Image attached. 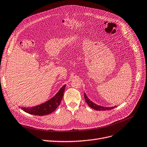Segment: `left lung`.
Returning a JSON list of instances; mask_svg holds the SVG:
<instances>
[{"label": "left lung", "mask_w": 147, "mask_h": 147, "mask_svg": "<svg viewBox=\"0 0 147 147\" xmlns=\"http://www.w3.org/2000/svg\"><path fill=\"white\" fill-rule=\"evenodd\" d=\"M84 97L85 99V101L86 102V103L88 105V106L89 107H91L92 109H94L96 111H107V110H111L113 109V108L116 107L117 106H113V107H105V106H100V105H97L95 103H93V102L88 98V97H87V95H86L85 93H84Z\"/></svg>", "instance_id": "1"}]
</instances>
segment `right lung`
Returning <instances> with one entry per match:
<instances>
[{
	"mask_svg": "<svg viewBox=\"0 0 147 147\" xmlns=\"http://www.w3.org/2000/svg\"><path fill=\"white\" fill-rule=\"evenodd\" d=\"M65 86V85H63L53 97L44 102V103L34 107H21V109L25 112L38 116L46 115L52 113L60 105Z\"/></svg>",
	"mask_w": 147,
	"mask_h": 147,
	"instance_id": "1",
	"label": "right lung"
}]
</instances>
